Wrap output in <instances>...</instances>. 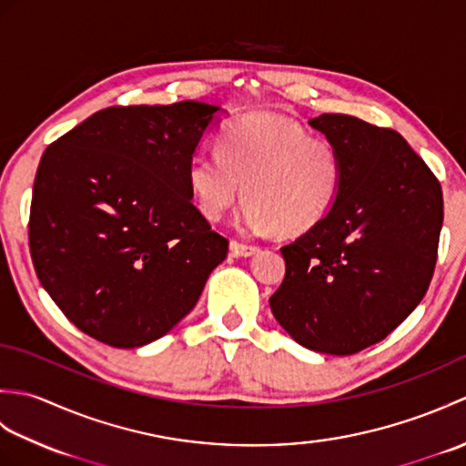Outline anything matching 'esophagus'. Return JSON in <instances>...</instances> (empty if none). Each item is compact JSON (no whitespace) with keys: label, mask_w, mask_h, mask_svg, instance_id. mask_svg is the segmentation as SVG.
Segmentation results:
<instances>
[{"label":"esophagus","mask_w":466,"mask_h":466,"mask_svg":"<svg viewBox=\"0 0 466 466\" xmlns=\"http://www.w3.org/2000/svg\"><path fill=\"white\" fill-rule=\"evenodd\" d=\"M258 252V246H250V244H242V242H230V254L236 256V258H248V256H254Z\"/></svg>","instance_id":"obj_1"}]
</instances>
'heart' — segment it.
Returning <instances> with one entry per match:
<instances>
[{
  "mask_svg": "<svg viewBox=\"0 0 466 466\" xmlns=\"http://www.w3.org/2000/svg\"><path fill=\"white\" fill-rule=\"evenodd\" d=\"M342 156L330 140L310 136L292 117L256 112L218 137V154L187 164V187L208 220H220L242 196V222L252 232L300 236L314 230L339 200Z\"/></svg>",
  "mask_w": 466,
  "mask_h": 466,
  "instance_id": "obj_1",
  "label": "heart"
}]
</instances>
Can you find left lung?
Wrapping results in <instances>:
<instances>
[{
  "label": "left lung",
  "mask_w": 466,
  "mask_h": 466,
  "mask_svg": "<svg viewBox=\"0 0 466 466\" xmlns=\"http://www.w3.org/2000/svg\"><path fill=\"white\" fill-rule=\"evenodd\" d=\"M309 124L342 156L332 212L280 248L274 319L300 346L349 356L386 339L417 309L437 264L442 190L394 130L322 114Z\"/></svg>",
  "instance_id": "8db88e82"
}]
</instances>
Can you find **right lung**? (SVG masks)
Here are the masks:
<instances>
[{"mask_svg": "<svg viewBox=\"0 0 466 466\" xmlns=\"http://www.w3.org/2000/svg\"><path fill=\"white\" fill-rule=\"evenodd\" d=\"M222 107H106L37 166L29 252L69 322L114 349H140L190 312L228 240L192 204L187 164Z\"/></svg>", "mask_w": 466, "mask_h": 466, "instance_id": "1", "label": "right lung"}]
</instances>
